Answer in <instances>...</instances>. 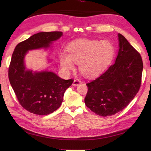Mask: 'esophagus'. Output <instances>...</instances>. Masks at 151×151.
Listing matches in <instances>:
<instances>
[{"label":"esophagus","instance_id":"34e87169","mask_svg":"<svg viewBox=\"0 0 151 151\" xmlns=\"http://www.w3.org/2000/svg\"><path fill=\"white\" fill-rule=\"evenodd\" d=\"M81 83V81L80 80H78V79H76V80H74L73 85L74 86H78V85H80Z\"/></svg>","mask_w":151,"mask_h":151}]
</instances>
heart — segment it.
<instances>
[{"label":"heart","instance_id":"b5f03b06","mask_svg":"<svg viewBox=\"0 0 151 151\" xmlns=\"http://www.w3.org/2000/svg\"><path fill=\"white\" fill-rule=\"evenodd\" d=\"M68 55L60 52L59 63L62 69L69 72L78 64V70L86 77L93 78L101 75L114 57V45L109 40L78 39L67 47Z\"/></svg>","mask_w":151,"mask_h":151}]
</instances>
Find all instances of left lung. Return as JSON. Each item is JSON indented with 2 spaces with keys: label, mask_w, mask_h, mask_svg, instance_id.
Wrapping results in <instances>:
<instances>
[{
  "label": "left lung",
  "mask_w": 151,
  "mask_h": 151,
  "mask_svg": "<svg viewBox=\"0 0 151 151\" xmlns=\"http://www.w3.org/2000/svg\"><path fill=\"white\" fill-rule=\"evenodd\" d=\"M115 63L103 75L86 84V106L98 115L117 113L134 98L139 91L143 69L141 56L121 34Z\"/></svg>",
  "instance_id": "obj_1"
}]
</instances>
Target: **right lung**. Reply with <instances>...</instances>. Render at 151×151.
<instances>
[{
  "mask_svg": "<svg viewBox=\"0 0 151 151\" xmlns=\"http://www.w3.org/2000/svg\"><path fill=\"white\" fill-rule=\"evenodd\" d=\"M63 32H41L19 43L12 55L9 69L10 83L21 106L31 113L47 115L62 104L64 93L73 80H65L48 70L27 69L24 57L29 50L48 48Z\"/></svg>",
  "mask_w": 151,
  "mask_h": 151,
  "instance_id": "obj_1",
  "label": "right lung"
}]
</instances>
